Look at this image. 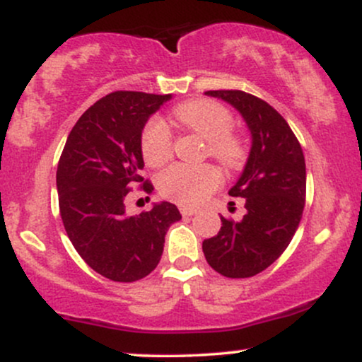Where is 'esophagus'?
<instances>
[{"mask_svg":"<svg viewBox=\"0 0 362 362\" xmlns=\"http://www.w3.org/2000/svg\"><path fill=\"white\" fill-rule=\"evenodd\" d=\"M180 213H182V216H194V214H197V211L192 209V207L180 206Z\"/></svg>","mask_w":362,"mask_h":362,"instance_id":"34e87169","label":"esophagus"}]
</instances>
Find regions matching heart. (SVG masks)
<instances>
[{"label": "heart", "mask_w": 362, "mask_h": 362, "mask_svg": "<svg viewBox=\"0 0 362 362\" xmlns=\"http://www.w3.org/2000/svg\"><path fill=\"white\" fill-rule=\"evenodd\" d=\"M173 115L185 127L207 139V153L233 168L242 163L245 146L231 132L233 115L219 103L190 100L175 107ZM141 153L149 167H160L172 155V132L161 119L151 117L141 132ZM221 184V173L213 165L175 163L160 173L158 192L180 206H199Z\"/></svg>", "instance_id": "b5f03b06"}]
</instances>
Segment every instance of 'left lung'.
Returning a JSON list of instances; mask_svg holds the SVG:
<instances>
[{"label": "left lung", "mask_w": 362, "mask_h": 362, "mask_svg": "<svg viewBox=\"0 0 362 362\" xmlns=\"http://www.w3.org/2000/svg\"><path fill=\"white\" fill-rule=\"evenodd\" d=\"M242 114L252 148L231 197H243L242 221L221 216V230L202 242L207 264L224 277H252L288 248L306 199V165L300 141L274 107L242 90H209Z\"/></svg>", "instance_id": "left-lung-1"}]
</instances>
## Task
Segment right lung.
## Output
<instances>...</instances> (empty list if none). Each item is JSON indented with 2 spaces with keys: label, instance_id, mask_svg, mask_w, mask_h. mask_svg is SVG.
Listing matches in <instances>:
<instances>
[{
  "label": "right lung",
  "instance_id": "1",
  "mask_svg": "<svg viewBox=\"0 0 362 362\" xmlns=\"http://www.w3.org/2000/svg\"><path fill=\"white\" fill-rule=\"evenodd\" d=\"M170 98L143 91L105 95L74 124L59 158L56 182L66 233L81 259L110 281H139L155 271L170 224L182 219L172 202L138 216H127L124 206L132 185L153 190L139 175L141 132Z\"/></svg>",
  "mask_w": 362,
  "mask_h": 362
}]
</instances>
